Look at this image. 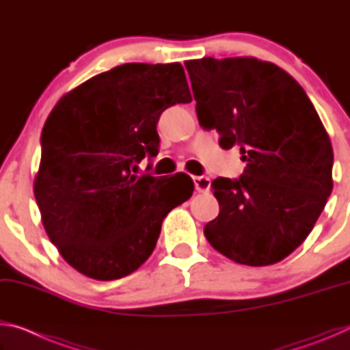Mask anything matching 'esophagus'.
<instances>
[{
    "instance_id": "1",
    "label": "esophagus",
    "mask_w": 350,
    "mask_h": 350,
    "mask_svg": "<svg viewBox=\"0 0 350 350\" xmlns=\"http://www.w3.org/2000/svg\"><path fill=\"white\" fill-rule=\"evenodd\" d=\"M194 179V187L199 193H206L210 189V179L206 176H196Z\"/></svg>"
}]
</instances>
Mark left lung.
Segmentation results:
<instances>
[{
    "label": "left lung",
    "instance_id": "left-lung-1",
    "mask_svg": "<svg viewBox=\"0 0 350 350\" xmlns=\"http://www.w3.org/2000/svg\"><path fill=\"white\" fill-rule=\"evenodd\" d=\"M200 126L241 148L239 179L211 182L219 216L213 248L262 267L287 258L312 232L330 196L334 150L321 118L292 75L254 57L185 62Z\"/></svg>",
    "mask_w": 350,
    "mask_h": 350
}]
</instances>
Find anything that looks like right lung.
<instances>
[{"mask_svg":"<svg viewBox=\"0 0 350 350\" xmlns=\"http://www.w3.org/2000/svg\"><path fill=\"white\" fill-rule=\"evenodd\" d=\"M191 94L180 63H126L58 100L41 134L33 193L63 259L98 281L120 280L151 256L163 217L191 198V177L137 176L159 151L157 122Z\"/></svg>","mask_w":350,"mask_h":350,"instance_id":"add662e5","label":"right lung"}]
</instances>
